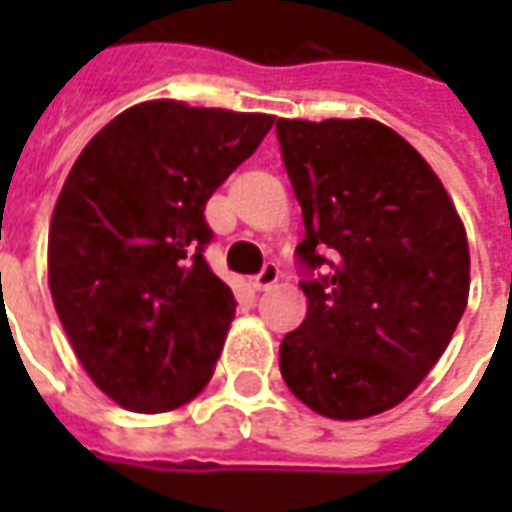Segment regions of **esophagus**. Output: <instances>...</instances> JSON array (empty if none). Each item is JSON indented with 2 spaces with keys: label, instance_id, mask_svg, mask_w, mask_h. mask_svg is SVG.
Segmentation results:
<instances>
[{
  "label": "esophagus",
  "instance_id": "34e87169",
  "mask_svg": "<svg viewBox=\"0 0 512 512\" xmlns=\"http://www.w3.org/2000/svg\"><path fill=\"white\" fill-rule=\"evenodd\" d=\"M277 279H279L277 263H266V266H263V271H260L257 277H252V288L255 290L274 288V285H277Z\"/></svg>",
  "mask_w": 512,
  "mask_h": 512
}]
</instances>
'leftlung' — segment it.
<instances>
[{
    "mask_svg": "<svg viewBox=\"0 0 512 512\" xmlns=\"http://www.w3.org/2000/svg\"><path fill=\"white\" fill-rule=\"evenodd\" d=\"M277 139L304 216L307 296L279 370L323 417H373L450 345L469 299L466 230L428 161L378 120H277Z\"/></svg>",
    "mask_w": 512,
    "mask_h": 512,
    "instance_id": "obj_1",
    "label": "left lung"
}]
</instances>
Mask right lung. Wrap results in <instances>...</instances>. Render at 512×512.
<instances>
[{"label":"right lung","instance_id":"obj_1","mask_svg":"<svg viewBox=\"0 0 512 512\" xmlns=\"http://www.w3.org/2000/svg\"><path fill=\"white\" fill-rule=\"evenodd\" d=\"M271 126L145 101L68 172L49 230L51 299L87 376L128 411H172L211 381L235 299L202 255L205 202Z\"/></svg>","mask_w":512,"mask_h":512}]
</instances>
